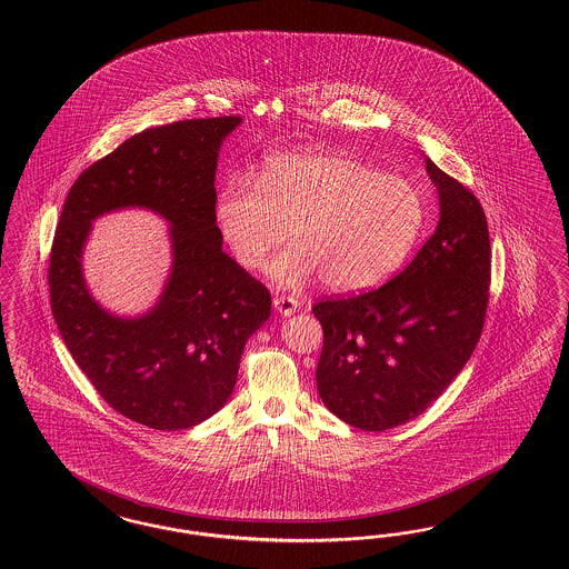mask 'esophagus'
Segmentation results:
<instances>
[{
    "label": "esophagus",
    "instance_id": "34e87169",
    "mask_svg": "<svg viewBox=\"0 0 569 569\" xmlns=\"http://www.w3.org/2000/svg\"><path fill=\"white\" fill-rule=\"evenodd\" d=\"M298 307H300V302H298L296 296L281 293V296H277L276 298V310L281 317H290V315H293V312L298 310Z\"/></svg>",
    "mask_w": 569,
    "mask_h": 569
}]
</instances>
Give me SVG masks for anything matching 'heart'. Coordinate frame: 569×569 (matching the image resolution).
<instances>
[{"instance_id": "obj_1", "label": "heart", "mask_w": 569, "mask_h": 569, "mask_svg": "<svg viewBox=\"0 0 569 569\" xmlns=\"http://www.w3.org/2000/svg\"><path fill=\"white\" fill-rule=\"evenodd\" d=\"M214 217L243 269H260L286 236L293 241L271 264L281 286L315 276L333 292L376 288L413 252L428 221L423 191L355 156L305 150L269 158L260 179L233 172Z\"/></svg>"}]
</instances>
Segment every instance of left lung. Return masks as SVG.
<instances>
[{
    "label": "left lung",
    "mask_w": 569,
    "mask_h": 569,
    "mask_svg": "<svg viewBox=\"0 0 569 569\" xmlns=\"http://www.w3.org/2000/svg\"><path fill=\"white\" fill-rule=\"evenodd\" d=\"M440 221L407 269L378 290L323 298L317 390L331 413L365 431L423 413L461 373L482 336L490 238L478 198L430 158Z\"/></svg>",
    "instance_id": "left-lung-1"
}]
</instances>
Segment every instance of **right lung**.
I'll use <instances>...</instances> for the list:
<instances>
[{
    "label": "right lung",
    "mask_w": 569,
    "mask_h": 569,
    "mask_svg": "<svg viewBox=\"0 0 569 569\" xmlns=\"http://www.w3.org/2000/svg\"><path fill=\"white\" fill-rule=\"evenodd\" d=\"M240 117L146 129L72 183L50 254L52 315L98 395L146 428L188 430L231 397L248 338L271 317V293L223 252L214 171ZM154 209L172 224L173 267L154 310L124 320L84 286L90 221L121 207Z\"/></svg>",
    "instance_id": "right-lung-1"
}]
</instances>
